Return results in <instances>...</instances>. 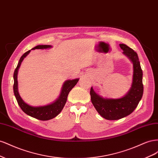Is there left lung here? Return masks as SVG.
<instances>
[{"mask_svg":"<svg viewBox=\"0 0 158 158\" xmlns=\"http://www.w3.org/2000/svg\"><path fill=\"white\" fill-rule=\"evenodd\" d=\"M123 54L133 64V78L130 90L121 98H103L90 89L91 101L98 113L107 120H118L132 113L142 99L144 87L142 70L136 52L125 44H120Z\"/></svg>","mask_w":158,"mask_h":158,"instance_id":"obj_1","label":"left lung"}]
</instances>
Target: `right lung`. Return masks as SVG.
<instances>
[{
  "label": "right lung",
  "instance_id": "obj_1",
  "mask_svg": "<svg viewBox=\"0 0 158 158\" xmlns=\"http://www.w3.org/2000/svg\"><path fill=\"white\" fill-rule=\"evenodd\" d=\"M51 45H37L34 48L31 49H49L51 48ZM31 50L27 51L23 54L19 60L18 64L17 65V67L16 68L15 70L14 73V93L15 95L16 99L17 100V102L22 111L24 112L27 115L32 117L33 118H35L37 119H39L41 121H47L50 120L56 117L58 114L60 113V111L63 110L64 105L67 100V97L70 90L73 89L74 85L77 84L78 82L79 78H76L74 80H69L65 81L64 83L63 88L61 89V92L56 101L51 104L47 105L44 106H39V107H33L30 106V105L27 104L23 102V100L21 98L20 94L18 93V69L20 68V64L22 63L23 59L30 53Z\"/></svg>",
  "mask_w": 158,
  "mask_h": 158
}]
</instances>
